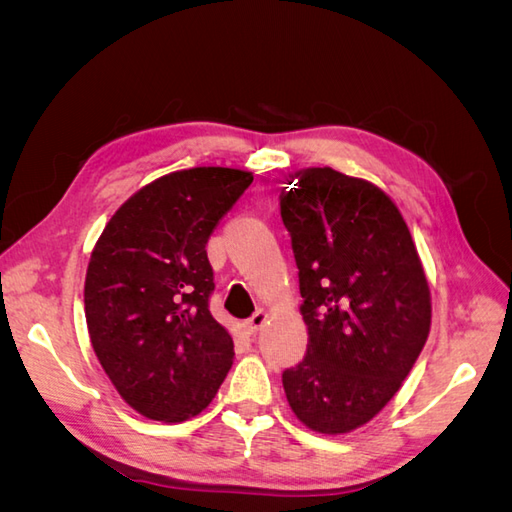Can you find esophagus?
Instances as JSON below:
<instances>
[{
  "label": "esophagus",
  "instance_id": "1",
  "mask_svg": "<svg viewBox=\"0 0 512 512\" xmlns=\"http://www.w3.org/2000/svg\"><path fill=\"white\" fill-rule=\"evenodd\" d=\"M267 318H269V314L265 312V309H258V312L252 316V318H247L245 322H243V329H245V333H256V331H260L262 329V324L267 322Z\"/></svg>",
  "mask_w": 512,
  "mask_h": 512
}]
</instances>
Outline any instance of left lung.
I'll use <instances>...</instances> for the list:
<instances>
[{
    "mask_svg": "<svg viewBox=\"0 0 512 512\" xmlns=\"http://www.w3.org/2000/svg\"><path fill=\"white\" fill-rule=\"evenodd\" d=\"M280 196L299 267L307 354L282 374L299 421L339 436L401 389L431 327V294L410 230L378 185L324 168Z\"/></svg>",
    "mask_w": 512,
    "mask_h": 512,
    "instance_id": "8db88e82",
    "label": "left lung"
}]
</instances>
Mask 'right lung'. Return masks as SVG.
Returning a JSON list of instances; mask_svg holds the SVG:
<instances>
[{"label": "right lung", "mask_w": 512, "mask_h": 512, "mask_svg": "<svg viewBox=\"0 0 512 512\" xmlns=\"http://www.w3.org/2000/svg\"><path fill=\"white\" fill-rule=\"evenodd\" d=\"M252 181L222 166L164 175L115 211L91 252V346L121 399L151 421L203 412L232 365V337L209 312L205 245Z\"/></svg>", "instance_id": "right-lung-1"}]
</instances>
